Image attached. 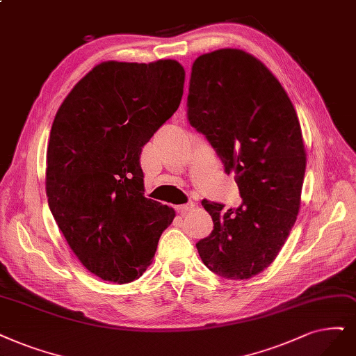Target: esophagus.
<instances>
[{"label": "esophagus", "instance_id": "obj_1", "mask_svg": "<svg viewBox=\"0 0 356 356\" xmlns=\"http://www.w3.org/2000/svg\"><path fill=\"white\" fill-rule=\"evenodd\" d=\"M195 207L193 202H188V204H183V205H177L176 207V211L180 213V214H185L186 211H189V209H192Z\"/></svg>", "mask_w": 356, "mask_h": 356}]
</instances>
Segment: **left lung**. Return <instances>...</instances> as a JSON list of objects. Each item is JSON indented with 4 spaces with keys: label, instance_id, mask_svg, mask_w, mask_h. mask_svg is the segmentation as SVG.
<instances>
[{
    "label": "left lung",
    "instance_id": "obj_1",
    "mask_svg": "<svg viewBox=\"0 0 356 356\" xmlns=\"http://www.w3.org/2000/svg\"><path fill=\"white\" fill-rule=\"evenodd\" d=\"M188 120L234 173L242 196L230 209L202 201L214 229L196 249L221 277L251 279L277 257L299 211L307 154L298 114L264 64L225 48L195 60Z\"/></svg>",
    "mask_w": 356,
    "mask_h": 356
}]
</instances>
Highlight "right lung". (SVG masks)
Segmentation results:
<instances>
[{
    "instance_id": "right-lung-1",
    "label": "right lung",
    "mask_w": 356,
    "mask_h": 356,
    "mask_svg": "<svg viewBox=\"0 0 356 356\" xmlns=\"http://www.w3.org/2000/svg\"><path fill=\"white\" fill-rule=\"evenodd\" d=\"M185 70L175 60L105 61L72 89L51 127L47 196L82 264L130 283L152 262L173 208L145 198L143 145L179 108Z\"/></svg>"
}]
</instances>
